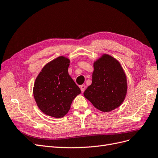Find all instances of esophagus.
Listing matches in <instances>:
<instances>
[{"mask_svg":"<svg viewBox=\"0 0 158 158\" xmlns=\"http://www.w3.org/2000/svg\"><path fill=\"white\" fill-rule=\"evenodd\" d=\"M85 88H86V85H85L84 84L80 85V89H81V92H84Z\"/></svg>","mask_w":158,"mask_h":158,"instance_id":"esophagus-1","label":"esophagus"}]
</instances>
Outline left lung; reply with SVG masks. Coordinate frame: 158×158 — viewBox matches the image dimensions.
I'll list each match as a JSON object with an SVG mask.
<instances>
[{
    "instance_id": "left-lung-1",
    "label": "left lung",
    "mask_w": 158,
    "mask_h": 158,
    "mask_svg": "<svg viewBox=\"0 0 158 158\" xmlns=\"http://www.w3.org/2000/svg\"><path fill=\"white\" fill-rule=\"evenodd\" d=\"M92 83L84 92V97L99 111L109 112L118 107L127 92V76L120 63L103 54L94 63Z\"/></svg>"
}]
</instances>
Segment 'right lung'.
<instances>
[{"label":"right lung","instance_id":"add662e5","mask_svg":"<svg viewBox=\"0 0 158 158\" xmlns=\"http://www.w3.org/2000/svg\"><path fill=\"white\" fill-rule=\"evenodd\" d=\"M70 60L60 56L46 64L37 76L33 92L37 107L47 115L63 117L80 89L68 73Z\"/></svg>","mask_w":158,"mask_h":158}]
</instances>
